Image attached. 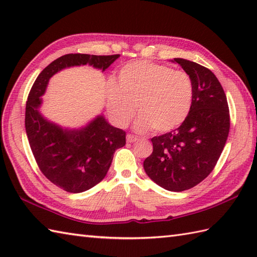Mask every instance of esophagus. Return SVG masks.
I'll return each mask as SVG.
<instances>
[{
    "label": "esophagus",
    "mask_w": 257,
    "mask_h": 257,
    "mask_svg": "<svg viewBox=\"0 0 257 257\" xmlns=\"http://www.w3.org/2000/svg\"><path fill=\"white\" fill-rule=\"evenodd\" d=\"M138 140V137H136V136H134V135H127V141L128 143H135V141H137Z\"/></svg>",
    "instance_id": "obj_1"
}]
</instances>
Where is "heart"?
Instances as JSON below:
<instances>
[{
	"label": "heart",
	"mask_w": 257,
	"mask_h": 257,
	"mask_svg": "<svg viewBox=\"0 0 257 257\" xmlns=\"http://www.w3.org/2000/svg\"><path fill=\"white\" fill-rule=\"evenodd\" d=\"M193 94L187 73L146 61L125 64L119 70L118 83L109 79L106 84L107 107L114 121L127 124L137 106L135 127L140 133L178 128L189 116Z\"/></svg>",
	"instance_id": "obj_1"
}]
</instances>
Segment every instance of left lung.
<instances>
[{
    "mask_svg": "<svg viewBox=\"0 0 257 257\" xmlns=\"http://www.w3.org/2000/svg\"><path fill=\"white\" fill-rule=\"evenodd\" d=\"M193 83V102L187 119L171 133L151 139L152 154L144 168L161 188L181 192L195 187L214 169L230 132L225 92L210 69L173 58Z\"/></svg>",
    "mask_w": 257,
    "mask_h": 257,
    "instance_id": "obj_1",
    "label": "left lung"
}]
</instances>
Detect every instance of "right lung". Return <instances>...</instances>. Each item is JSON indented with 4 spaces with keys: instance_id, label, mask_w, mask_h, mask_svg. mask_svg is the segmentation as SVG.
<instances>
[{
    "instance_id": "right-lung-1",
    "label": "right lung",
    "mask_w": 257,
    "mask_h": 257,
    "mask_svg": "<svg viewBox=\"0 0 257 257\" xmlns=\"http://www.w3.org/2000/svg\"><path fill=\"white\" fill-rule=\"evenodd\" d=\"M119 57L64 55L42 70L27 98L25 129L33 155L43 174L67 192H84L106 177L114 151L125 145V133L109 123L102 113L83 127H62L43 116L42 96L48 81L61 70L88 65L105 72Z\"/></svg>"
}]
</instances>
